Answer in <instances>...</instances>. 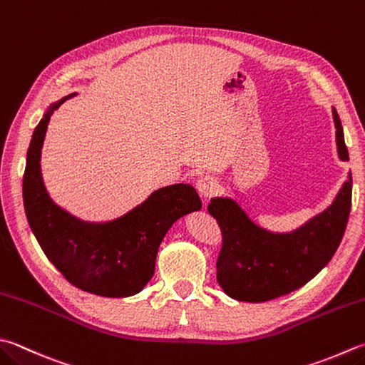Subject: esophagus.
Wrapping results in <instances>:
<instances>
[{
    "instance_id": "obj_1",
    "label": "esophagus",
    "mask_w": 365,
    "mask_h": 365,
    "mask_svg": "<svg viewBox=\"0 0 365 365\" xmlns=\"http://www.w3.org/2000/svg\"><path fill=\"white\" fill-rule=\"evenodd\" d=\"M217 187H219V184L216 181V178H212V176L198 178L197 190H198V194H200L202 197H205V198L212 197L217 192Z\"/></svg>"
}]
</instances>
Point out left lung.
<instances>
[{
	"label": "left lung",
	"instance_id": "obj_1",
	"mask_svg": "<svg viewBox=\"0 0 365 365\" xmlns=\"http://www.w3.org/2000/svg\"><path fill=\"white\" fill-rule=\"evenodd\" d=\"M336 150L349 160L339 114L334 109ZM353 178L348 175L334 203L291 233H273L254 224L237 202L212 198L210 215L222 233L217 283L243 302H267L299 289L314 278L339 247L351 210Z\"/></svg>",
	"mask_w": 365,
	"mask_h": 365
}]
</instances>
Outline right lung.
I'll list each match as a JSON object with an SVG mask.
<instances>
[{"instance_id":"right-lung-1","label":"right lung","mask_w":365,"mask_h":365,"mask_svg":"<svg viewBox=\"0 0 365 365\" xmlns=\"http://www.w3.org/2000/svg\"><path fill=\"white\" fill-rule=\"evenodd\" d=\"M34 128L24 173V206L30 229L55 268L79 289L101 297H127L153 278L155 257L173 222L202 202L189 184L155 190L125 216L106 224L82 222L58 208L47 195L41 178V148L53 109Z\"/></svg>"}]
</instances>
